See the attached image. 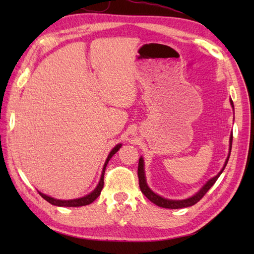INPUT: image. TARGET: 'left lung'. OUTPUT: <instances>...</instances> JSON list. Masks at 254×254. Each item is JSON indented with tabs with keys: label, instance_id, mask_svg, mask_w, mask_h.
<instances>
[{
	"label": "left lung",
	"instance_id": "1",
	"mask_svg": "<svg viewBox=\"0 0 254 254\" xmlns=\"http://www.w3.org/2000/svg\"><path fill=\"white\" fill-rule=\"evenodd\" d=\"M230 105L233 107V109L235 110L234 108V102L233 100L230 99ZM231 144H233V134H230V138H229V153L227 158L225 160V164L224 167L222 168L218 174L210 178V179L205 183V185L199 189V190L195 193L193 194L192 196L185 198V199H170V198H166L158 195V194H156L155 192H153L150 190V188L147 186V182H146V177H145V168H144V159L141 156V158L138 160V168H137V176H138V185H139V189H141L142 193L144 194L145 196H146L150 202H153L154 204L157 205L159 207H164V208H171V209H176V208H183V207H189V206H192V205L196 204L199 199H201L206 192L209 190L210 188L214 186V183L216 182V180L219 178V176L222 175V172L224 171L226 165H227L228 160H229V156H230V152H231Z\"/></svg>",
	"mask_w": 254,
	"mask_h": 254
}]
</instances>
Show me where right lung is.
I'll list each match as a JSON object with an SVG mask.
<instances>
[{
	"label": "right lung",
	"mask_w": 254,
	"mask_h": 254,
	"mask_svg": "<svg viewBox=\"0 0 254 254\" xmlns=\"http://www.w3.org/2000/svg\"><path fill=\"white\" fill-rule=\"evenodd\" d=\"M121 146H122V144H118V145H116V146L111 149V152L109 153V155H108V157L106 159V163L104 165V168H102L101 177H100V180L98 182V185H97V187L94 189V191H91L89 194H87V195L82 196V197H78V198H73V199H58V198H55V197H52V196L47 195V194H45V193H41L40 191H38V192H39L40 195L44 197L46 201H48L52 205H56V206L78 207V206H85V205H88L90 203H93L95 199L100 195V192L102 190V188H104V176H105L106 167H107L108 163H109V160L111 159L112 156L115 155L118 152V150L121 148Z\"/></svg>",
	"instance_id": "obj_1"
}]
</instances>
